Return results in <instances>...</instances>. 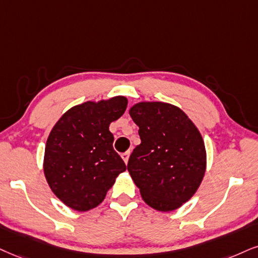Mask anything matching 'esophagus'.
Returning <instances> with one entry per match:
<instances>
[{
    "label": "esophagus",
    "mask_w": 258,
    "mask_h": 258,
    "mask_svg": "<svg viewBox=\"0 0 258 258\" xmlns=\"http://www.w3.org/2000/svg\"><path fill=\"white\" fill-rule=\"evenodd\" d=\"M129 157H130V151H126V152H124V153H122V159L124 160V163H128V160H129Z\"/></svg>",
    "instance_id": "esophagus-1"
}]
</instances>
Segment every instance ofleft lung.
I'll return each instance as SVG.
<instances>
[{"label":"left lung","mask_w":258,"mask_h":258,"mask_svg":"<svg viewBox=\"0 0 258 258\" xmlns=\"http://www.w3.org/2000/svg\"><path fill=\"white\" fill-rule=\"evenodd\" d=\"M141 144L128 171L152 208L170 212L191 199L206 172V148L191 119L174 105L139 103L129 111Z\"/></svg>","instance_id":"1"}]
</instances>
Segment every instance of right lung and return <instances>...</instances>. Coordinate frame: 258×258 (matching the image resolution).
<instances>
[{
  "mask_svg": "<svg viewBox=\"0 0 258 258\" xmlns=\"http://www.w3.org/2000/svg\"><path fill=\"white\" fill-rule=\"evenodd\" d=\"M126 105L125 97L87 101L67 111L52 128L45 146L44 173L66 206L86 212L100 205L118 174L126 170L109 130Z\"/></svg>",
  "mask_w": 258,
  "mask_h": 258,
  "instance_id": "right-lung-1",
  "label": "right lung"
}]
</instances>
